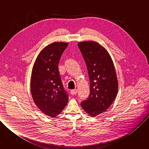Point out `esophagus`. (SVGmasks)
<instances>
[{
  "label": "esophagus",
  "mask_w": 149,
  "mask_h": 149,
  "mask_svg": "<svg viewBox=\"0 0 149 149\" xmlns=\"http://www.w3.org/2000/svg\"><path fill=\"white\" fill-rule=\"evenodd\" d=\"M77 93V89L71 90V94L72 95H75Z\"/></svg>",
  "instance_id": "1"
}]
</instances>
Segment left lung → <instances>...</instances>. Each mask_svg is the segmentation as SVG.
Instances as JSON below:
<instances>
[{
    "label": "left lung",
    "instance_id": "left-lung-1",
    "mask_svg": "<svg viewBox=\"0 0 149 149\" xmlns=\"http://www.w3.org/2000/svg\"><path fill=\"white\" fill-rule=\"evenodd\" d=\"M88 72L90 94L81 102L84 110L95 117L107 110L118 92V81L113 62L107 51L94 41L78 44Z\"/></svg>",
    "mask_w": 149,
    "mask_h": 149
}]
</instances>
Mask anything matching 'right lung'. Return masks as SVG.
I'll use <instances>...</instances> for the list:
<instances>
[{"label":"right lung","mask_w":149,"mask_h":149,"mask_svg":"<svg viewBox=\"0 0 149 149\" xmlns=\"http://www.w3.org/2000/svg\"><path fill=\"white\" fill-rule=\"evenodd\" d=\"M65 42H53L38 55L32 71L31 90L34 102L45 114L54 117L61 113L68 101L58 71L61 55L68 47Z\"/></svg>","instance_id":"right-lung-1"}]
</instances>
